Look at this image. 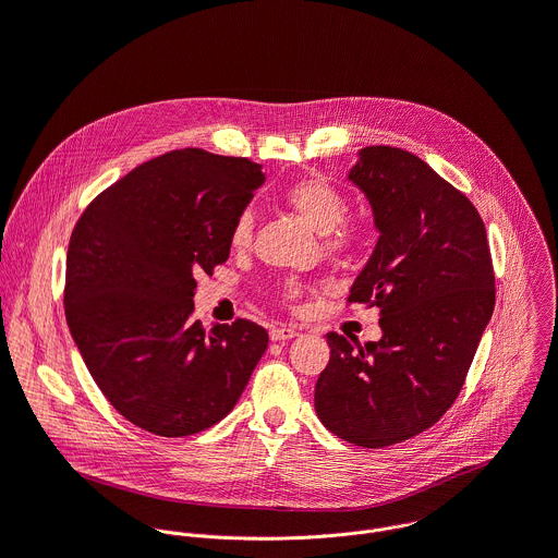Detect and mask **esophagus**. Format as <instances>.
I'll use <instances>...</instances> for the list:
<instances>
[{
    "mask_svg": "<svg viewBox=\"0 0 558 558\" xmlns=\"http://www.w3.org/2000/svg\"><path fill=\"white\" fill-rule=\"evenodd\" d=\"M269 336H271V340H274V342H284V340L295 338V336H298V331H295V329H291V327H274V329L269 331Z\"/></svg>",
    "mask_w": 558,
    "mask_h": 558,
    "instance_id": "obj_1",
    "label": "esophagus"
}]
</instances>
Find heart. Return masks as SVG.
I'll return each instance as SVG.
<instances>
[{
	"label": "heart",
	"mask_w": 558,
	"mask_h": 558,
	"mask_svg": "<svg viewBox=\"0 0 558 558\" xmlns=\"http://www.w3.org/2000/svg\"><path fill=\"white\" fill-rule=\"evenodd\" d=\"M282 201L298 211L313 229L323 231L327 252L336 256L355 254L368 241V227L357 216H347V196L338 185L323 177H304L289 183L282 190ZM252 214L241 211L229 227V245L245 250L252 241ZM278 298L287 304H295L302 298V284L287 280L278 287Z\"/></svg>",
	"instance_id": "heart-1"
}]
</instances>
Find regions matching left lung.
<instances>
[{"label": "left lung", "mask_w": 558, "mask_h": 558, "mask_svg": "<svg viewBox=\"0 0 558 558\" xmlns=\"http://www.w3.org/2000/svg\"><path fill=\"white\" fill-rule=\"evenodd\" d=\"M349 179L371 201L379 241L347 302L379 308L381 340L327 333L315 413L349 444L386 448L457 400L495 308V271L480 211L420 156L371 145Z\"/></svg>", "instance_id": "obj_1"}]
</instances>
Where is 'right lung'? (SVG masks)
<instances>
[{
  "label": "right lung",
  "mask_w": 558,
  "mask_h": 558,
  "mask_svg": "<svg viewBox=\"0 0 558 558\" xmlns=\"http://www.w3.org/2000/svg\"><path fill=\"white\" fill-rule=\"evenodd\" d=\"M265 181L243 156L172 149L104 190L76 220L65 258L70 333L134 426L187 437L220 422L267 351L245 317L194 320V276L229 258V227Z\"/></svg>",
  "instance_id": "1"
}]
</instances>
